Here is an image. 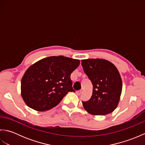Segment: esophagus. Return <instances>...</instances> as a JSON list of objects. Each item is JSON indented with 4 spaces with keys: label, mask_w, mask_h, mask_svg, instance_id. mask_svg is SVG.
Returning a JSON list of instances; mask_svg holds the SVG:
<instances>
[{
    "label": "esophagus",
    "mask_w": 145,
    "mask_h": 145,
    "mask_svg": "<svg viewBox=\"0 0 145 145\" xmlns=\"http://www.w3.org/2000/svg\"><path fill=\"white\" fill-rule=\"evenodd\" d=\"M82 93V90H78L76 91V95H80Z\"/></svg>",
    "instance_id": "obj_1"
}]
</instances>
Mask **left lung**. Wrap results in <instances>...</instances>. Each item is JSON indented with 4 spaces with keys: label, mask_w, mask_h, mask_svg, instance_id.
<instances>
[{
    "label": "left lung",
    "mask_w": 145,
    "mask_h": 145,
    "mask_svg": "<svg viewBox=\"0 0 145 145\" xmlns=\"http://www.w3.org/2000/svg\"><path fill=\"white\" fill-rule=\"evenodd\" d=\"M84 71L93 85L90 99L82 101L85 110L93 115H105L118 106L122 81L118 69L110 61L97 58L82 60Z\"/></svg>",
    "instance_id": "left-lung-1"
}]
</instances>
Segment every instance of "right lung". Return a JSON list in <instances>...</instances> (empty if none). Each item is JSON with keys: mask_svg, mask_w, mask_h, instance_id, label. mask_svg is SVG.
Returning a JSON list of instances; mask_svg holds the SVG:
<instances>
[{"mask_svg": "<svg viewBox=\"0 0 145 145\" xmlns=\"http://www.w3.org/2000/svg\"><path fill=\"white\" fill-rule=\"evenodd\" d=\"M80 60L49 57L30 66L21 81V94L29 107L44 112L57 106L69 91H75L70 75Z\"/></svg>", "mask_w": 145, "mask_h": 145, "instance_id": "1", "label": "right lung"}]
</instances>
